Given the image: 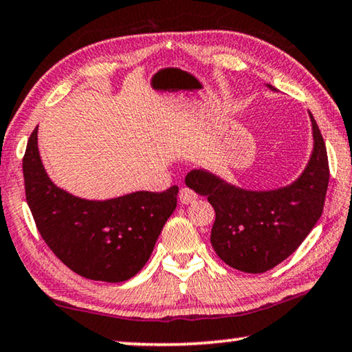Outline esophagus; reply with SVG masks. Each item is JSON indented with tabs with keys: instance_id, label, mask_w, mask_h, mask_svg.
I'll return each mask as SVG.
<instances>
[{
	"instance_id": "esophagus-1",
	"label": "esophagus",
	"mask_w": 352,
	"mask_h": 352,
	"mask_svg": "<svg viewBox=\"0 0 352 352\" xmlns=\"http://www.w3.org/2000/svg\"><path fill=\"white\" fill-rule=\"evenodd\" d=\"M178 199L183 206H188V204H192L197 199V194L194 192L190 188H182L180 192H178Z\"/></svg>"
}]
</instances>
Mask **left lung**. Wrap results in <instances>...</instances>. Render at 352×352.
Here are the masks:
<instances>
[{
    "label": "left lung",
    "mask_w": 352,
    "mask_h": 352,
    "mask_svg": "<svg viewBox=\"0 0 352 352\" xmlns=\"http://www.w3.org/2000/svg\"><path fill=\"white\" fill-rule=\"evenodd\" d=\"M269 90L276 88L267 83ZM313 150L305 169L289 185L246 190L207 169L186 175L188 188L206 196L214 208L213 250L228 265L246 274H264L296 251L321 218L329 185L327 150L313 115Z\"/></svg>",
    "instance_id": "left-lung-1"
}]
</instances>
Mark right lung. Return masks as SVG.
Masks as SVG:
<instances>
[{
    "instance_id": "1",
    "label": "right lung",
    "mask_w": 352,
    "mask_h": 352,
    "mask_svg": "<svg viewBox=\"0 0 352 352\" xmlns=\"http://www.w3.org/2000/svg\"><path fill=\"white\" fill-rule=\"evenodd\" d=\"M23 177L26 202L42 239L63 264L94 281L122 283L140 272L177 207V186L104 201L63 190L42 164L38 128L26 145Z\"/></svg>"
}]
</instances>
